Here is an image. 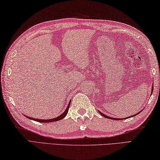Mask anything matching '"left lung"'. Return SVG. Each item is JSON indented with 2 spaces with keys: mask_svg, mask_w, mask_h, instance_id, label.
Instances as JSON below:
<instances>
[{
  "mask_svg": "<svg viewBox=\"0 0 160 160\" xmlns=\"http://www.w3.org/2000/svg\"><path fill=\"white\" fill-rule=\"evenodd\" d=\"M153 90V86H152V91ZM141 112H142V111H141ZM100 112V114H101V115L102 116H103V117H105V118H108V119H113V120H119V119H117V118H112V117H108V116H106V115H105V114H102V113H101V112ZM139 112V113H140ZM135 115H136V114H134V115L133 116V117H134V116H135ZM127 118L128 119V118H129V117H127ZM126 119V118H125Z\"/></svg>",
  "mask_w": 160,
  "mask_h": 160,
  "instance_id": "1",
  "label": "left lung"
}]
</instances>
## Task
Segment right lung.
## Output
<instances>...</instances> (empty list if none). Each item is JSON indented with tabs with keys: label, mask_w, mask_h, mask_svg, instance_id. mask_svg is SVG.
I'll return each instance as SVG.
<instances>
[{
	"label": "right lung",
	"mask_w": 160,
	"mask_h": 160,
	"mask_svg": "<svg viewBox=\"0 0 160 160\" xmlns=\"http://www.w3.org/2000/svg\"><path fill=\"white\" fill-rule=\"evenodd\" d=\"M70 102H71V101L69 102L68 106H67V108L66 109V110L64 112L61 114V115H60L58 117H56V118H54V119H33L32 117H27L28 119H32V120H34V121H36V122H41V123H48V122H57V121H59V120H61L64 117H65L67 114V112H68V110H69V105H70Z\"/></svg>",
	"instance_id": "1"
}]
</instances>
